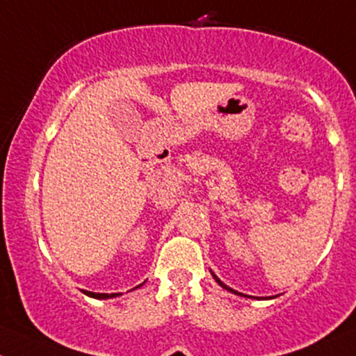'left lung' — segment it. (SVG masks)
I'll list each match as a JSON object with an SVG mask.
<instances>
[{"label":"left lung","instance_id":"1","mask_svg":"<svg viewBox=\"0 0 356 356\" xmlns=\"http://www.w3.org/2000/svg\"><path fill=\"white\" fill-rule=\"evenodd\" d=\"M213 277H214V280H216V282H218V284H220V286H221V287L228 289V291H232V292H235V294H238V292H236V291H233V289H229L228 286H225V284H222V282H221V280H220V279H218V277H216V275H214V273H213Z\"/></svg>","mask_w":356,"mask_h":356}]
</instances>
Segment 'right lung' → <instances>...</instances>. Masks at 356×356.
Masks as SVG:
<instances>
[{
	"mask_svg": "<svg viewBox=\"0 0 356 356\" xmlns=\"http://www.w3.org/2000/svg\"><path fill=\"white\" fill-rule=\"evenodd\" d=\"M84 294L95 299H108V298H116V296H118V294H97V292H89V291H84Z\"/></svg>",
	"mask_w": 356,
	"mask_h": 356,
	"instance_id": "1",
	"label": "right lung"
}]
</instances>
